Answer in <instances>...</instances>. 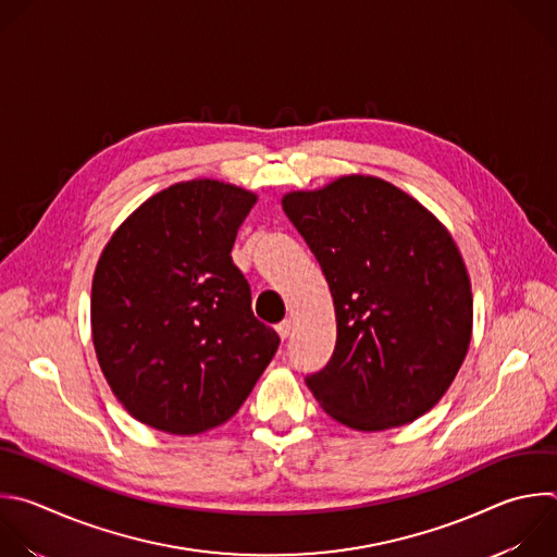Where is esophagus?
<instances>
[{
	"label": "esophagus",
	"instance_id": "esophagus-1",
	"mask_svg": "<svg viewBox=\"0 0 557 557\" xmlns=\"http://www.w3.org/2000/svg\"><path fill=\"white\" fill-rule=\"evenodd\" d=\"M277 334L282 336V338H288L290 336V332H293V321L290 319H284L282 323H277Z\"/></svg>",
	"mask_w": 557,
	"mask_h": 557
}]
</instances>
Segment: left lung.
Instances as JSON below:
<instances>
[{"label":"left lung","mask_w":557,"mask_h":557,"mask_svg":"<svg viewBox=\"0 0 557 557\" xmlns=\"http://www.w3.org/2000/svg\"><path fill=\"white\" fill-rule=\"evenodd\" d=\"M282 208L314 253L336 312V345L306 385L336 422L385 431L431 411L472 336V290L444 225L376 176H341Z\"/></svg>","instance_id":"1"}]
</instances>
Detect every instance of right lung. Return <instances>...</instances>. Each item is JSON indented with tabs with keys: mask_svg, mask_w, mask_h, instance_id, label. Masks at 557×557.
I'll list each match as a JSON object with an SVG mask.
<instances>
[{
	"mask_svg": "<svg viewBox=\"0 0 557 557\" xmlns=\"http://www.w3.org/2000/svg\"><path fill=\"white\" fill-rule=\"evenodd\" d=\"M256 195L197 178L139 206L111 236L91 284L102 374L139 422L172 435L221 426L277 351L256 319L232 247Z\"/></svg>",
	"mask_w": 557,
	"mask_h": 557,
	"instance_id": "right-lung-1",
	"label": "right lung"
}]
</instances>
